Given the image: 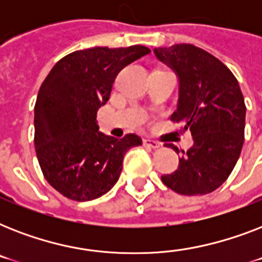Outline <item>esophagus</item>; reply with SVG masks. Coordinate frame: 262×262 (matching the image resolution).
<instances>
[{
    "mask_svg": "<svg viewBox=\"0 0 262 262\" xmlns=\"http://www.w3.org/2000/svg\"><path fill=\"white\" fill-rule=\"evenodd\" d=\"M143 144L145 145V147L154 148V149H155V148L160 147V143H158V141H155V140H151V139H144Z\"/></svg>",
    "mask_w": 262,
    "mask_h": 262,
    "instance_id": "obj_1",
    "label": "esophagus"
}]
</instances>
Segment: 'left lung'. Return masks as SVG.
<instances>
[{
  "label": "left lung",
  "mask_w": 262,
  "mask_h": 262,
  "mask_svg": "<svg viewBox=\"0 0 262 262\" xmlns=\"http://www.w3.org/2000/svg\"><path fill=\"white\" fill-rule=\"evenodd\" d=\"M155 55L179 79V100L172 122L193 136L174 172L162 182L183 195L216 190L235 167L245 139L244 95L238 80L220 59L193 45L159 47ZM179 154L174 144H166Z\"/></svg>",
  "instance_id": "obj_1"
}]
</instances>
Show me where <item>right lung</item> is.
<instances>
[{
    "instance_id": "add662e5",
    "label": "right lung",
    "mask_w": 262,
    "mask_h": 262,
    "mask_svg": "<svg viewBox=\"0 0 262 262\" xmlns=\"http://www.w3.org/2000/svg\"><path fill=\"white\" fill-rule=\"evenodd\" d=\"M151 50L92 47L73 51L55 63L39 88L35 103V151L45 178L75 201L106 194L118 181L123 156L141 145L129 133L114 139L98 130L96 113L108 100L123 68Z\"/></svg>"
}]
</instances>
